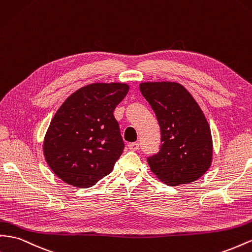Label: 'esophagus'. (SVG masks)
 I'll return each instance as SVG.
<instances>
[{"mask_svg": "<svg viewBox=\"0 0 252 252\" xmlns=\"http://www.w3.org/2000/svg\"><path fill=\"white\" fill-rule=\"evenodd\" d=\"M139 143H137V142H134V143H129L128 144V148L130 149V151H132V152H135V151H138L139 149Z\"/></svg>", "mask_w": 252, "mask_h": 252, "instance_id": "34e87169", "label": "esophagus"}]
</instances>
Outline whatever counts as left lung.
I'll return each mask as SVG.
<instances>
[{
  "label": "left lung",
  "instance_id": "left-lung-1",
  "mask_svg": "<svg viewBox=\"0 0 252 252\" xmlns=\"http://www.w3.org/2000/svg\"><path fill=\"white\" fill-rule=\"evenodd\" d=\"M140 91L152 106L161 130V148L147 158L157 178L176 187L194 182L212 164L213 140L199 105L175 81H147Z\"/></svg>",
  "mask_w": 252,
  "mask_h": 252
}]
</instances>
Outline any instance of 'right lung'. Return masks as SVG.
<instances>
[{
    "instance_id": "obj_1",
    "label": "right lung",
    "mask_w": 252,
    "mask_h": 252,
    "mask_svg": "<svg viewBox=\"0 0 252 252\" xmlns=\"http://www.w3.org/2000/svg\"><path fill=\"white\" fill-rule=\"evenodd\" d=\"M128 91L124 83H94L59 107L43 141L44 159L59 179L87 189L112 172L124 151L113 111Z\"/></svg>"
}]
</instances>
